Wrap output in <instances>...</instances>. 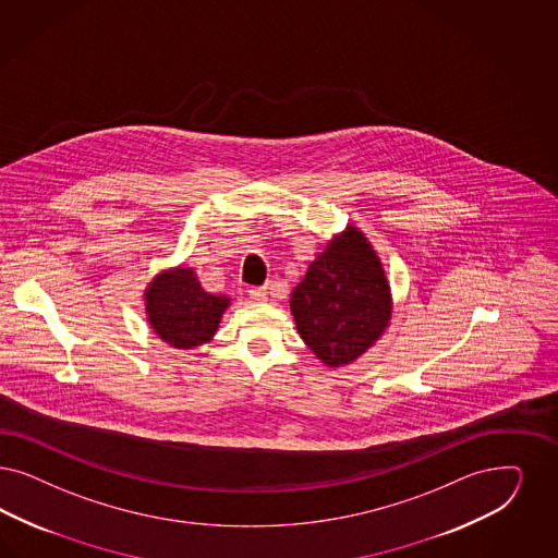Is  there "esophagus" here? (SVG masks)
Instances as JSON below:
<instances>
[{
  "instance_id": "esophagus-1",
  "label": "esophagus",
  "mask_w": 558,
  "mask_h": 558,
  "mask_svg": "<svg viewBox=\"0 0 558 558\" xmlns=\"http://www.w3.org/2000/svg\"><path fill=\"white\" fill-rule=\"evenodd\" d=\"M250 296L255 303H266L268 301V289H251Z\"/></svg>"
}]
</instances>
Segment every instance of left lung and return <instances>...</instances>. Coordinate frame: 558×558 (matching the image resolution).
Returning <instances> with one entry per match:
<instances>
[{"instance_id":"obj_1","label":"left lung","mask_w":558,"mask_h":558,"mask_svg":"<svg viewBox=\"0 0 558 558\" xmlns=\"http://www.w3.org/2000/svg\"><path fill=\"white\" fill-rule=\"evenodd\" d=\"M299 336L329 366L354 363L391 322L393 299L384 264L354 225L333 234L290 292Z\"/></svg>"}]
</instances>
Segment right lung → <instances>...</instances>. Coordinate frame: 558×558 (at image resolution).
I'll use <instances>...</instances> for the list:
<instances>
[{"mask_svg":"<svg viewBox=\"0 0 558 558\" xmlns=\"http://www.w3.org/2000/svg\"><path fill=\"white\" fill-rule=\"evenodd\" d=\"M146 319L154 333L177 350L208 344L231 307V296L202 289L195 269L187 266L160 269L144 289Z\"/></svg>","mask_w":558,"mask_h":558,"instance_id":"1","label":"right lung"}]
</instances>
